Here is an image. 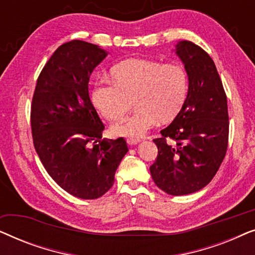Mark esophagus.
I'll use <instances>...</instances> for the list:
<instances>
[{
	"mask_svg": "<svg viewBox=\"0 0 255 255\" xmlns=\"http://www.w3.org/2000/svg\"><path fill=\"white\" fill-rule=\"evenodd\" d=\"M139 141H140V139H133V138H128L127 139V142H128V145H131V146L137 145Z\"/></svg>",
	"mask_w": 255,
	"mask_h": 255,
	"instance_id": "1",
	"label": "esophagus"
}]
</instances>
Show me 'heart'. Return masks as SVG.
Instances as JSON below:
<instances>
[{
	"label": "heart",
	"mask_w": 255,
	"mask_h": 255,
	"mask_svg": "<svg viewBox=\"0 0 255 255\" xmlns=\"http://www.w3.org/2000/svg\"><path fill=\"white\" fill-rule=\"evenodd\" d=\"M111 83L95 87L93 100L108 120L118 123L131 110L135 114L117 127L120 134L138 138L158 124L175 120L188 94V75L181 65L131 59L114 66Z\"/></svg>",
	"instance_id": "obj_1"
}]
</instances>
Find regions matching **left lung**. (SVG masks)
I'll use <instances>...</instances> for the list:
<instances>
[{
    "label": "left lung",
    "mask_w": 255,
    "mask_h": 255,
    "mask_svg": "<svg viewBox=\"0 0 255 255\" xmlns=\"http://www.w3.org/2000/svg\"><path fill=\"white\" fill-rule=\"evenodd\" d=\"M176 54L188 75V95L177 117L153 140L158 155L149 167L154 183L173 196L207 186L229 144L228 100L214 60L188 40L176 45Z\"/></svg>",
    "instance_id": "8db88e82"
}]
</instances>
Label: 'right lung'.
<instances>
[{
    "label": "right lung",
    "instance_id": "1",
    "mask_svg": "<svg viewBox=\"0 0 255 255\" xmlns=\"http://www.w3.org/2000/svg\"><path fill=\"white\" fill-rule=\"evenodd\" d=\"M107 54L87 41L62 44L41 69L31 103L41 163L62 189L82 200L99 198L113 187L128 151L124 138H102L104 124L89 97L90 75Z\"/></svg>",
    "mask_w": 255,
    "mask_h": 255
}]
</instances>
